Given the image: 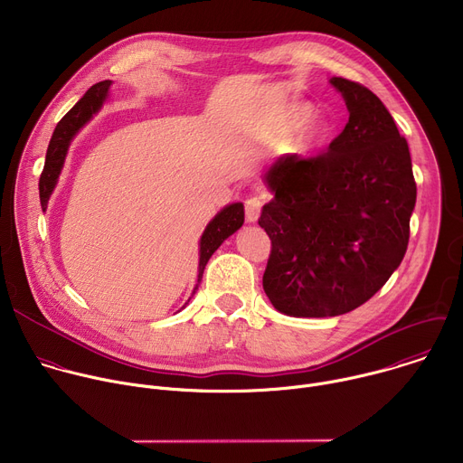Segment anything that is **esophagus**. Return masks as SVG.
Here are the masks:
<instances>
[{
  "label": "esophagus",
  "mask_w": 463,
  "mask_h": 463,
  "mask_svg": "<svg viewBox=\"0 0 463 463\" xmlns=\"http://www.w3.org/2000/svg\"><path fill=\"white\" fill-rule=\"evenodd\" d=\"M261 197H249L245 202V220L247 223H256L258 216H260V209H261Z\"/></svg>",
  "instance_id": "34e87169"
}]
</instances>
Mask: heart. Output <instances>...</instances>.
I'll return each instance as SVG.
<instances>
[{"mask_svg": "<svg viewBox=\"0 0 463 463\" xmlns=\"http://www.w3.org/2000/svg\"><path fill=\"white\" fill-rule=\"evenodd\" d=\"M313 108L306 102H295L284 115V126L289 134H295V148L298 152L313 150L326 136V124L311 118Z\"/></svg>", "mask_w": 463, "mask_h": 463, "instance_id": "obj_1", "label": "heart"}]
</instances>
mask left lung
<instances>
[{
    "mask_svg": "<svg viewBox=\"0 0 463 463\" xmlns=\"http://www.w3.org/2000/svg\"><path fill=\"white\" fill-rule=\"evenodd\" d=\"M350 118L327 154L279 157L258 225L273 249L263 291L289 317H337L372 298L407 252L416 183L407 141L364 86L329 79Z\"/></svg>",
    "mask_w": 463,
    "mask_h": 463,
    "instance_id": "obj_1",
    "label": "left lung"
}]
</instances>
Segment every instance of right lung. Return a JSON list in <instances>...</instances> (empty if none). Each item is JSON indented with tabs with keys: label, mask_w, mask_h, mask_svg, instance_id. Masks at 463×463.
Instances as JSON below:
<instances>
[{
	"label": "right lung",
	"mask_w": 463,
	"mask_h": 463,
	"mask_svg": "<svg viewBox=\"0 0 463 463\" xmlns=\"http://www.w3.org/2000/svg\"><path fill=\"white\" fill-rule=\"evenodd\" d=\"M109 86H111V80H104V82H99V84L91 86L84 93V97L68 113H65L61 117V120L56 124V128L52 131V137L49 141L45 165H43V172L40 175V184H38L40 186V203H42L43 213L47 211L49 197L52 195V192L58 184L65 157H68V152H70V146H71L73 139L79 136V131L102 109L104 102L109 97ZM243 220H245L243 203L236 202V203L225 205L207 223V227H205V231L200 238V266H197V284H195L192 295L197 291V288H200V284H202L203 271H205V266H207V261L211 260V256L218 250V247L229 236H232L243 225Z\"/></svg>",
	"instance_id": "add662e5"
}]
</instances>
